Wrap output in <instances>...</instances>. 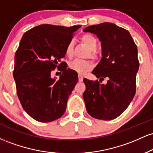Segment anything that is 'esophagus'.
<instances>
[{
  "label": "esophagus",
  "instance_id": "1",
  "mask_svg": "<svg viewBox=\"0 0 153 153\" xmlns=\"http://www.w3.org/2000/svg\"><path fill=\"white\" fill-rule=\"evenodd\" d=\"M82 80H83V77H82V75H78V81L79 82H82Z\"/></svg>",
  "mask_w": 153,
  "mask_h": 153
}]
</instances>
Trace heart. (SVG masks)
I'll list each match as a JSON object with an SVG mask.
<instances>
[{
  "instance_id": "obj_1",
  "label": "heart",
  "mask_w": 153,
  "mask_h": 153,
  "mask_svg": "<svg viewBox=\"0 0 153 153\" xmlns=\"http://www.w3.org/2000/svg\"><path fill=\"white\" fill-rule=\"evenodd\" d=\"M80 42L85 47L88 49L89 52L88 53V57H90L95 61L99 59V55L96 52L98 42L96 39L91 34H84L80 38ZM74 54V43L71 41L67 45L65 49V54L68 57L71 58ZM92 62L90 60H80L75 59L69 64V68L79 75H84L91 71L92 69Z\"/></svg>"
}]
</instances>
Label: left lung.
Here are the masks:
<instances>
[{
	"mask_svg": "<svg viewBox=\"0 0 153 153\" xmlns=\"http://www.w3.org/2000/svg\"><path fill=\"white\" fill-rule=\"evenodd\" d=\"M83 31L97 36L103 56L92 72L99 81L83 79L85 108L95 119L112 120L126 110L135 95L137 47L129 31L112 23L88 26ZM104 79L107 83L100 84Z\"/></svg>",
	"mask_w": 153,
	"mask_h": 153,
	"instance_id": "left-lung-1",
	"label": "left lung"
}]
</instances>
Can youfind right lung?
Segmentation results:
<instances>
[{"label": "right lung", "instance_id": "right-lung-1", "mask_svg": "<svg viewBox=\"0 0 153 153\" xmlns=\"http://www.w3.org/2000/svg\"><path fill=\"white\" fill-rule=\"evenodd\" d=\"M80 26L42 24L23 35L15 54L13 78L23 108L38 122H52L65 111L78 78L61 59ZM56 67L63 72L58 80L51 78Z\"/></svg>", "mask_w": 153, "mask_h": 153}]
</instances>
